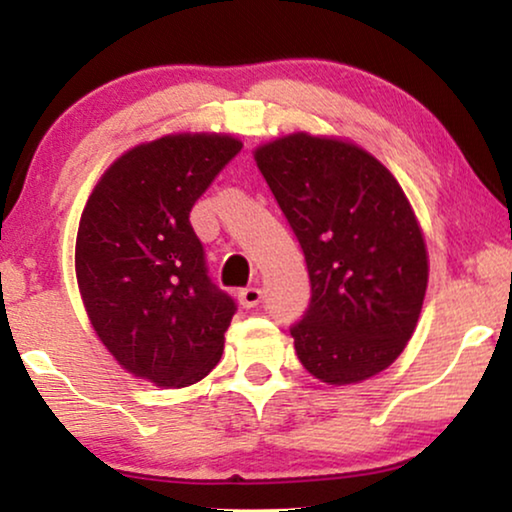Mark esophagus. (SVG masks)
<instances>
[{
    "instance_id": "esophagus-1",
    "label": "esophagus",
    "mask_w": 512,
    "mask_h": 512,
    "mask_svg": "<svg viewBox=\"0 0 512 512\" xmlns=\"http://www.w3.org/2000/svg\"><path fill=\"white\" fill-rule=\"evenodd\" d=\"M261 298H263V293L258 286H247V289L240 291V303H242V307H247V310H251V307H256L258 303H261Z\"/></svg>"
}]
</instances>
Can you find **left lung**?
<instances>
[{"instance_id":"1","label":"left lung","mask_w":512,"mask_h":512,"mask_svg":"<svg viewBox=\"0 0 512 512\" xmlns=\"http://www.w3.org/2000/svg\"><path fill=\"white\" fill-rule=\"evenodd\" d=\"M254 158L310 272V307L291 328L300 363L335 387L382 373L415 333L429 282L403 188L375 156L338 137L293 132Z\"/></svg>"}]
</instances>
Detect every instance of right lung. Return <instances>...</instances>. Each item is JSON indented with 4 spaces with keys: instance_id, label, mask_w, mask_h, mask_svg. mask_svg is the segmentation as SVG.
<instances>
[{
    "instance_id": "add662e5",
    "label": "right lung",
    "mask_w": 512,
    "mask_h": 512,
    "mask_svg": "<svg viewBox=\"0 0 512 512\" xmlns=\"http://www.w3.org/2000/svg\"><path fill=\"white\" fill-rule=\"evenodd\" d=\"M242 149L216 132H181L125 151L83 207L76 282L97 338L156 387L200 382L223 354L235 300L207 277L191 209Z\"/></svg>"
}]
</instances>
